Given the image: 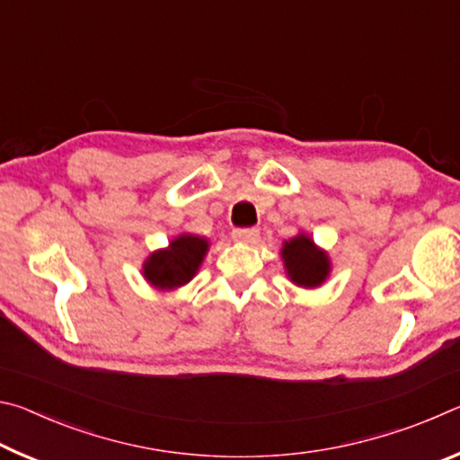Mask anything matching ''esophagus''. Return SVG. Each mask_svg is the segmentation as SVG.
Listing matches in <instances>:
<instances>
[{
    "instance_id": "esophagus-1",
    "label": "esophagus",
    "mask_w": 460,
    "mask_h": 460,
    "mask_svg": "<svg viewBox=\"0 0 460 460\" xmlns=\"http://www.w3.org/2000/svg\"><path fill=\"white\" fill-rule=\"evenodd\" d=\"M260 237L258 229H233V239L239 241V243H253L255 239Z\"/></svg>"
}]
</instances>
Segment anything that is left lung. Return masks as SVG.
<instances>
[{
  "instance_id": "obj_1",
  "label": "left lung",
  "mask_w": 460,
  "mask_h": 460,
  "mask_svg": "<svg viewBox=\"0 0 460 460\" xmlns=\"http://www.w3.org/2000/svg\"><path fill=\"white\" fill-rule=\"evenodd\" d=\"M279 255H282L288 279L296 286L305 288V290H314L331 276L332 266L329 253L323 247H318L314 239L305 231L284 241Z\"/></svg>"
}]
</instances>
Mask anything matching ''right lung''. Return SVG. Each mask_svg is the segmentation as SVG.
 <instances>
[{
	"label": "right lung",
	"mask_w": 460,
	"mask_h": 460,
	"mask_svg": "<svg viewBox=\"0 0 460 460\" xmlns=\"http://www.w3.org/2000/svg\"><path fill=\"white\" fill-rule=\"evenodd\" d=\"M208 247L211 243L207 237L181 233L170 241L168 247L155 249L147 255L142 266L146 282L162 292H172L186 286L199 274Z\"/></svg>",
	"instance_id": "right-lung-1"
}]
</instances>
